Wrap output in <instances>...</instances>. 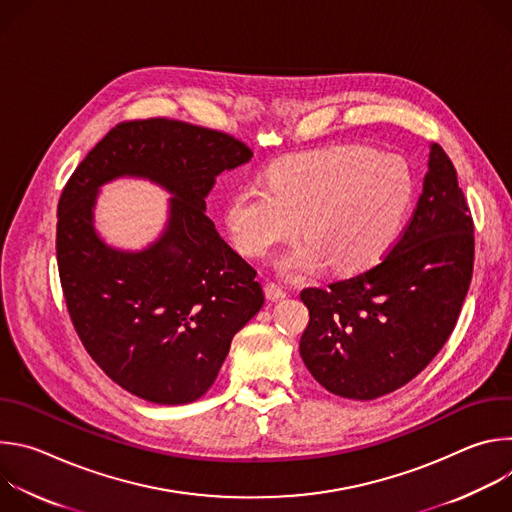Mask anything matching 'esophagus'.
<instances>
[{
	"label": "esophagus",
	"instance_id": "34e87169",
	"mask_svg": "<svg viewBox=\"0 0 512 512\" xmlns=\"http://www.w3.org/2000/svg\"><path fill=\"white\" fill-rule=\"evenodd\" d=\"M265 296H267V300L275 302V300H283V298H287V291H285L279 283L269 281V283L265 285Z\"/></svg>",
	"mask_w": 512,
	"mask_h": 512
}]
</instances>
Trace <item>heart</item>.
Returning a JSON list of instances; mask_svg holds the SVG:
<instances>
[{"label": "heart", "mask_w": 512, "mask_h": 512, "mask_svg": "<svg viewBox=\"0 0 512 512\" xmlns=\"http://www.w3.org/2000/svg\"><path fill=\"white\" fill-rule=\"evenodd\" d=\"M415 194L407 162L369 145H334L289 156L267 184L241 186L225 208L237 247L261 257L296 235L306 241L281 253L275 267L302 277L326 267L356 273L379 263L397 243Z\"/></svg>", "instance_id": "b5f03b06"}]
</instances>
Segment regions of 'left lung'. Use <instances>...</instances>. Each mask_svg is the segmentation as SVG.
Returning <instances> with one entry per match:
<instances>
[{
  "instance_id": "1",
  "label": "left lung",
  "mask_w": 512,
  "mask_h": 512,
  "mask_svg": "<svg viewBox=\"0 0 512 512\" xmlns=\"http://www.w3.org/2000/svg\"><path fill=\"white\" fill-rule=\"evenodd\" d=\"M474 269V223L458 174L429 145L423 192L401 239L375 267L308 287L302 360L330 393L371 401L417 377L450 338Z\"/></svg>"
}]
</instances>
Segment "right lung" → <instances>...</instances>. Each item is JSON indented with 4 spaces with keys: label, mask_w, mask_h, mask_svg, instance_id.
Masks as SVG:
<instances>
[{
    "label": "right lung",
    "mask_w": 512,
    "mask_h": 512,
    "mask_svg": "<svg viewBox=\"0 0 512 512\" xmlns=\"http://www.w3.org/2000/svg\"><path fill=\"white\" fill-rule=\"evenodd\" d=\"M253 152L227 133L174 119L113 127L58 202L56 257L66 308L87 352L119 387L160 405L200 399L233 336L263 308L257 271L214 229L206 196ZM143 177L172 196L163 235L141 252L94 229L100 186Z\"/></svg>",
    "instance_id": "add662e5"
}]
</instances>
